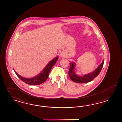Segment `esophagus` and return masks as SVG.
Masks as SVG:
<instances>
[{"instance_id": "obj_1", "label": "esophagus", "mask_w": 122, "mask_h": 122, "mask_svg": "<svg viewBox=\"0 0 122 122\" xmlns=\"http://www.w3.org/2000/svg\"><path fill=\"white\" fill-rule=\"evenodd\" d=\"M60 57H63L64 56V54L62 53H60Z\"/></svg>"}]
</instances>
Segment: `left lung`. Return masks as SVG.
Instances as JSON below:
<instances>
[{
  "label": "left lung",
  "mask_w": 122,
  "mask_h": 122,
  "mask_svg": "<svg viewBox=\"0 0 122 122\" xmlns=\"http://www.w3.org/2000/svg\"><path fill=\"white\" fill-rule=\"evenodd\" d=\"M104 59L102 62L92 72L87 73L83 76L77 75L75 72V67L76 65L75 62H70V69L69 71V76L71 79L74 82L78 83H86L92 81L100 73L104 64Z\"/></svg>",
  "instance_id": "8db88e82"
}]
</instances>
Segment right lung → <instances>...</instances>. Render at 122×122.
Here are the masks:
<instances>
[{
	"mask_svg": "<svg viewBox=\"0 0 122 122\" xmlns=\"http://www.w3.org/2000/svg\"><path fill=\"white\" fill-rule=\"evenodd\" d=\"M58 57L59 56H57L51 60L40 73L37 74L35 76L31 78H28L23 77L17 73L15 71H14L19 78L26 84L32 85H39L46 81V80L48 77L49 73H50L51 68L57 62Z\"/></svg>",
	"mask_w": 122,
	"mask_h": 122,
	"instance_id": "add662e5",
	"label": "right lung"
}]
</instances>
